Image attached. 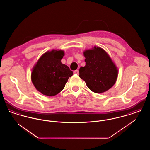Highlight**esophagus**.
Masks as SVG:
<instances>
[{
    "mask_svg": "<svg viewBox=\"0 0 150 150\" xmlns=\"http://www.w3.org/2000/svg\"><path fill=\"white\" fill-rule=\"evenodd\" d=\"M74 74H79V71L78 70H75L74 71Z\"/></svg>",
    "mask_w": 150,
    "mask_h": 150,
    "instance_id": "obj_1",
    "label": "esophagus"
}]
</instances>
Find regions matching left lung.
<instances>
[{
  "label": "left lung",
  "mask_w": 150,
  "mask_h": 150,
  "mask_svg": "<svg viewBox=\"0 0 150 150\" xmlns=\"http://www.w3.org/2000/svg\"><path fill=\"white\" fill-rule=\"evenodd\" d=\"M86 64L79 70V77L83 79L92 92L102 93L114 85L118 76V70L107 52L94 46L84 50Z\"/></svg>",
  "instance_id": "1"
}]
</instances>
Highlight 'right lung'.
<instances>
[{
    "label": "right lung",
    "instance_id": "obj_1",
    "mask_svg": "<svg viewBox=\"0 0 150 150\" xmlns=\"http://www.w3.org/2000/svg\"><path fill=\"white\" fill-rule=\"evenodd\" d=\"M62 50L48 51L40 57L33 68L31 81L36 90L47 96H54L63 90L73 75L69 67L61 62Z\"/></svg>",
    "mask_w": 150,
    "mask_h": 150
}]
</instances>
